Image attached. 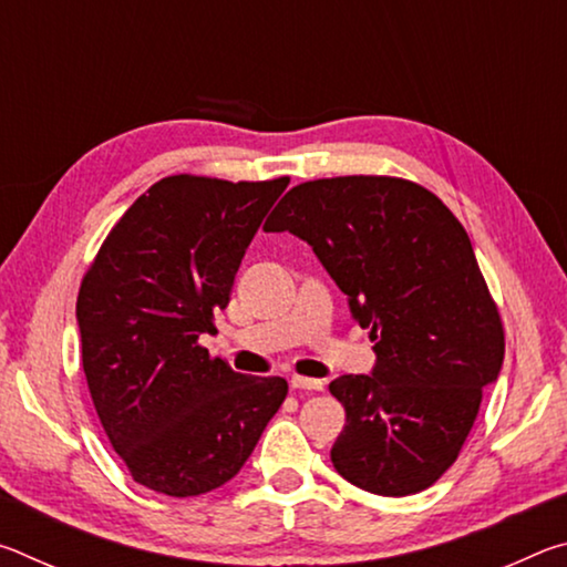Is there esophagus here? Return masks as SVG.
<instances>
[{"instance_id":"1","label":"esophagus","mask_w":567,"mask_h":567,"mask_svg":"<svg viewBox=\"0 0 567 567\" xmlns=\"http://www.w3.org/2000/svg\"><path fill=\"white\" fill-rule=\"evenodd\" d=\"M290 385H292L295 390H322L324 382H322V380H315V378H300V375H295V378L290 380Z\"/></svg>"}]
</instances>
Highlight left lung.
Here are the masks:
<instances>
[{"label":"left lung","mask_w":567,"mask_h":567,"mask_svg":"<svg viewBox=\"0 0 567 567\" xmlns=\"http://www.w3.org/2000/svg\"><path fill=\"white\" fill-rule=\"evenodd\" d=\"M265 229L310 245L375 340L370 375L330 382L348 412L334 470L375 495L425 491L455 463L505 354L465 227L425 187L354 175L292 187Z\"/></svg>","instance_id":"8db88e82"}]
</instances>
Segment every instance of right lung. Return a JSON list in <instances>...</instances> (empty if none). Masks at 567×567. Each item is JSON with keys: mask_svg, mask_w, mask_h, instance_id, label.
Listing matches in <instances>:
<instances>
[{"mask_svg": "<svg viewBox=\"0 0 567 567\" xmlns=\"http://www.w3.org/2000/svg\"><path fill=\"white\" fill-rule=\"evenodd\" d=\"M290 179L175 175L137 197L76 297L82 368L104 433L150 491L192 497L247 463L285 402L282 378L209 358L245 249Z\"/></svg>", "mask_w": 567, "mask_h": 567, "instance_id": "obj_1", "label": "right lung"}]
</instances>
